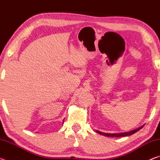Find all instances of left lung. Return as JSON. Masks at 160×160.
Wrapping results in <instances>:
<instances>
[{
  "mask_svg": "<svg viewBox=\"0 0 160 160\" xmlns=\"http://www.w3.org/2000/svg\"><path fill=\"white\" fill-rule=\"evenodd\" d=\"M144 126V125L140 126V128H138L135 130H132L131 131H128V132H119V133H106V132H100L98 131H96L97 132H98L99 134H101L104 135V136H107V137H123V136H128V135H131L134 134L135 132H136L139 131V130L141 129L142 127Z\"/></svg>",
  "mask_w": 160,
  "mask_h": 160,
  "instance_id": "left-lung-1",
  "label": "left lung"
}]
</instances>
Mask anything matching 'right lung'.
Listing matches in <instances>:
<instances>
[{"mask_svg": "<svg viewBox=\"0 0 160 160\" xmlns=\"http://www.w3.org/2000/svg\"><path fill=\"white\" fill-rule=\"evenodd\" d=\"M63 121H64V120H63Z\"/></svg>", "mask_w": 160, "mask_h": 160, "instance_id": "right-lung-1", "label": "right lung"}]
</instances>
